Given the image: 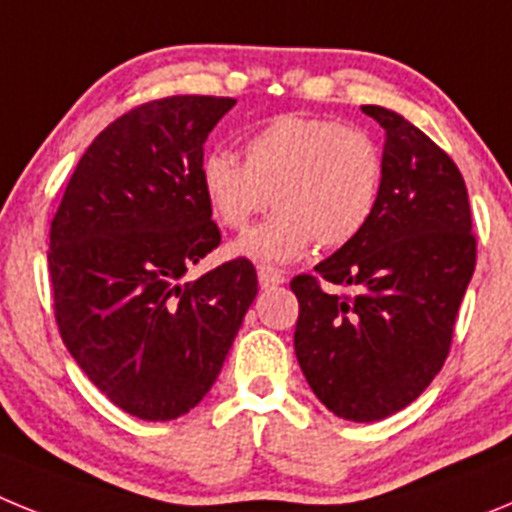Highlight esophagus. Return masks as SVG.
<instances>
[{
    "mask_svg": "<svg viewBox=\"0 0 512 512\" xmlns=\"http://www.w3.org/2000/svg\"><path fill=\"white\" fill-rule=\"evenodd\" d=\"M259 284L264 289L279 287V284H284V274L274 266H259Z\"/></svg>",
    "mask_w": 512,
    "mask_h": 512,
    "instance_id": "esophagus-1",
    "label": "esophagus"
}]
</instances>
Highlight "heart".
<instances>
[{
  "mask_svg": "<svg viewBox=\"0 0 512 512\" xmlns=\"http://www.w3.org/2000/svg\"><path fill=\"white\" fill-rule=\"evenodd\" d=\"M200 189L212 217L246 230L269 205L277 212L230 251L284 264L312 243L336 248L369 225L382 189V156L372 135L341 120L279 115L243 143V161L212 151L200 164Z\"/></svg>",
  "mask_w": 512,
  "mask_h": 512,
  "instance_id": "b5f03b06",
  "label": "heart"
}]
</instances>
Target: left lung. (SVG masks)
<instances>
[{"label": "left lung", "instance_id": "8db88e82", "mask_svg": "<svg viewBox=\"0 0 512 512\" xmlns=\"http://www.w3.org/2000/svg\"><path fill=\"white\" fill-rule=\"evenodd\" d=\"M361 110L387 135L377 210L354 241L289 287L307 384L338 418L374 423L408 408L441 372L477 238L449 153L397 112Z\"/></svg>", "mask_w": 512, "mask_h": 512}]
</instances>
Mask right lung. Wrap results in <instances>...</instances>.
Returning a JSON list of instances; mask_svg holds the SVG:
<instances>
[{
    "instance_id": "1",
    "label": "right lung",
    "mask_w": 512,
    "mask_h": 512,
    "mask_svg": "<svg viewBox=\"0 0 512 512\" xmlns=\"http://www.w3.org/2000/svg\"><path fill=\"white\" fill-rule=\"evenodd\" d=\"M233 104L184 94L125 112L92 140L53 215L58 333L97 390L140 420H174L210 392L259 292L248 259L184 282L220 246L200 164Z\"/></svg>"
}]
</instances>
